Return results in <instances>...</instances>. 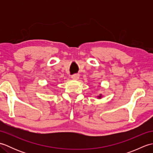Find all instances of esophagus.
Masks as SVG:
<instances>
[{
    "mask_svg": "<svg viewBox=\"0 0 153 153\" xmlns=\"http://www.w3.org/2000/svg\"><path fill=\"white\" fill-rule=\"evenodd\" d=\"M71 77L73 79H78L79 77V74H74V75H72V76H71Z\"/></svg>",
    "mask_w": 153,
    "mask_h": 153,
    "instance_id": "1",
    "label": "esophagus"
}]
</instances>
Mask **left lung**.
Segmentation results:
<instances>
[{"mask_svg": "<svg viewBox=\"0 0 153 153\" xmlns=\"http://www.w3.org/2000/svg\"><path fill=\"white\" fill-rule=\"evenodd\" d=\"M99 97V98H100V97Z\"/></svg>", "mask_w": 153, "mask_h": 153, "instance_id": "obj_1", "label": "left lung"}]
</instances>
